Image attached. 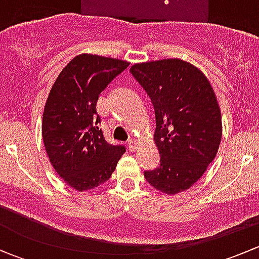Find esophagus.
<instances>
[{"instance_id": "1", "label": "esophagus", "mask_w": 259, "mask_h": 259, "mask_svg": "<svg viewBox=\"0 0 259 259\" xmlns=\"http://www.w3.org/2000/svg\"><path fill=\"white\" fill-rule=\"evenodd\" d=\"M137 144H138V140L135 138H132V139L127 140V148H129L130 151H134L137 149Z\"/></svg>"}]
</instances>
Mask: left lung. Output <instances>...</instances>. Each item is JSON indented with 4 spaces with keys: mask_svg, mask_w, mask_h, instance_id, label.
I'll return each mask as SVG.
<instances>
[{
    "mask_svg": "<svg viewBox=\"0 0 259 259\" xmlns=\"http://www.w3.org/2000/svg\"><path fill=\"white\" fill-rule=\"evenodd\" d=\"M155 111L154 140L160 164L146 182L165 194L189 189L214 160L222 138L221 109L199 69L178 59L137 64L130 69Z\"/></svg>",
    "mask_w": 259,
    "mask_h": 259,
    "instance_id": "8db88e82",
    "label": "left lung"
}]
</instances>
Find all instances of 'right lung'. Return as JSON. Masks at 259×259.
Wrapping results in <instances>:
<instances>
[{"label": "right lung", "instance_id": "add662e5", "mask_svg": "<svg viewBox=\"0 0 259 259\" xmlns=\"http://www.w3.org/2000/svg\"><path fill=\"white\" fill-rule=\"evenodd\" d=\"M129 62L82 54L64 67L52 85L42 116L50 161L74 189L90 190L111 177L125 146L110 144L99 127V95Z\"/></svg>", "mask_w": 259, "mask_h": 259}]
</instances>
